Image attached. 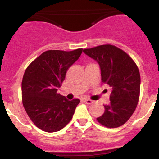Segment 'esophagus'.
I'll list each match as a JSON object with an SVG mask.
<instances>
[{"label": "esophagus", "mask_w": 159, "mask_h": 159, "mask_svg": "<svg viewBox=\"0 0 159 159\" xmlns=\"http://www.w3.org/2000/svg\"><path fill=\"white\" fill-rule=\"evenodd\" d=\"M84 101L85 102L86 104H87V105H91V104L93 103V101H92V100H90V99H85Z\"/></svg>", "instance_id": "34e87169"}]
</instances>
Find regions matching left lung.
Listing matches in <instances>:
<instances>
[{"mask_svg":"<svg viewBox=\"0 0 159 159\" xmlns=\"http://www.w3.org/2000/svg\"><path fill=\"white\" fill-rule=\"evenodd\" d=\"M84 52L99 65L101 82L111 87L110 102L97 120L108 128L123 125L137 108L140 88L138 68L132 58L117 47L101 45Z\"/></svg>","mask_w":159,"mask_h":159,"instance_id":"1","label":"left lung"}]
</instances>
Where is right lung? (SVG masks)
I'll list each match as a JSON object with an SVG mask.
<instances>
[{
    "label": "right lung",
    "mask_w": 159,
    "mask_h": 159,
    "mask_svg": "<svg viewBox=\"0 0 159 159\" xmlns=\"http://www.w3.org/2000/svg\"><path fill=\"white\" fill-rule=\"evenodd\" d=\"M82 52V48L72 51L50 50L27 67L22 82V104L39 129L48 133L57 132L72 119L80 101H69L57 91L68 69Z\"/></svg>",
    "instance_id": "right-lung-1"
}]
</instances>
